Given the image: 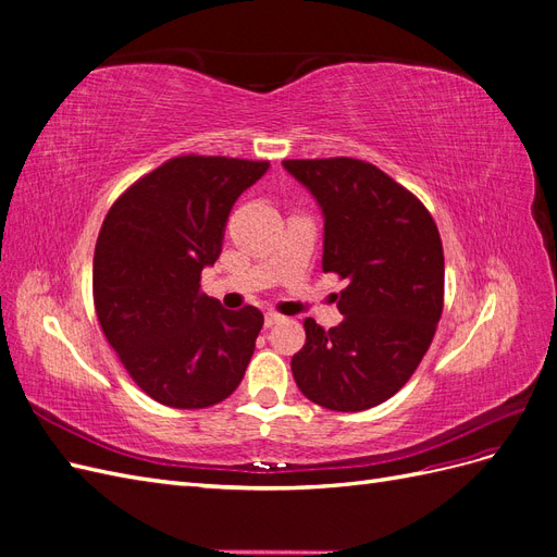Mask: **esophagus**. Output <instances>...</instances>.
Returning a JSON list of instances; mask_svg holds the SVG:
<instances>
[{
    "mask_svg": "<svg viewBox=\"0 0 557 557\" xmlns=\"http://www.w3.org/2000/svg\"><path fill=\"white\" fill-rule=\"evenodd\" d=\"M281 320H283V315H278L274 311H267L264 313V327H274L276 323H281Z\"/></svg>",
    "mask_w": 557,
    "mask_h": 557,
    "instance_id": "obj_1",
    "label": "esophagus"
}]
</instances>
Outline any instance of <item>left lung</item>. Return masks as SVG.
Instances as JSON below:
<instances>
[{
  "label": "left lung",
  "instance_id": "left-lung-1",
  "mask_svg": "<svg viewBox=\"0 0 557 557\" xmlns=\"http://www.w3.org/2000/svg\"><path fill=\"white\" fill-rule=\"evenodd\" d=\"M323 211V272L348 281L344 320H305L293 356L305 397L332 411L391 399L428 352L444 309V248L430 211L374 164L352 158L285 160Z\"/></svg>",
  "mask_w": 557,
  "mask_h": 557
}]
</instances>
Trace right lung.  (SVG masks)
<instances>
[{"label": "right lung", "mask_w": 557, "mask_h": 557, "mask_svg": "<svg viewBox=\"0 0 557 557\" xmlns=\"http://www.w3.org/2000/svg\"><path fill=\"white\" fill-rule=\"evenodd\" d=\"M269 162L183 156L117 197L95 246L92 295L107 342L164 407L205 409L244 379L264 318L201 293L234 201Z\"/></svg>", "instance_id": "obj_1"}]
</instances>
